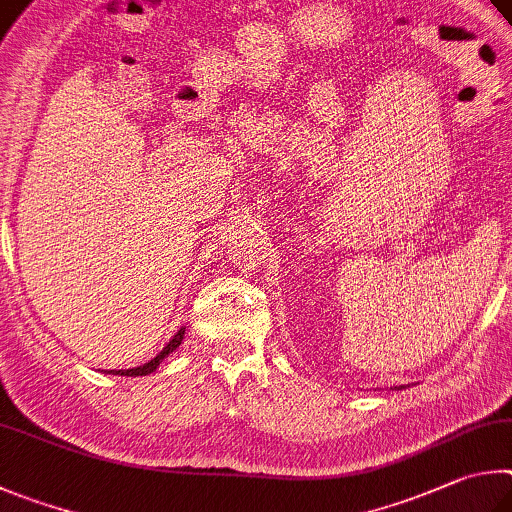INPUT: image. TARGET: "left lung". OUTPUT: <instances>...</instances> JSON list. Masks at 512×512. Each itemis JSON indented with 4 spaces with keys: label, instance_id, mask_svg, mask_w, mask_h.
Returning <instances> with one entry per match:
<instances>
[{
    "label": "left lung",
    "instance_id": "left-lung-1",
    "mask_svg": "<svg viewBox=\"0 0 512 512\" xmlns=\"http://www.w3.org/2000/svg\"><path fill=\"white\" fill-rule=\"evenodd\" d=\"M393 389H405V387H393Z\"/></svg>",
    "mask_w": 512,
    "mask_h": 512
}]
</instances>
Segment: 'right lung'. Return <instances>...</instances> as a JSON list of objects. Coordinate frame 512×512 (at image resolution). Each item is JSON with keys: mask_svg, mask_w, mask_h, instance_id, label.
Masks as SVG:
<instances>
[{"mask_svg": "<svg viewBox=\"0 0 512 512\" xmlns=\"http://www.w3.org/2000/svg\"><path fill=\"white\" fill-rule=\"evenodd\" d=\"M182 339H184V328H179L177 333H175V337L170 339V342L164 346V351H161L157 357H152L150 362L141 364V366H134V369H128V371H110V373L112 375H130V378H137V375H150L152 371H157V366L161 364V360H164V357H168L170 353L175 351V348H179V344H182Z\"/></svg>", "mask_w": 512, "mask_h": 512, "instance_id": "obj_1", "label": "right lung"}]
</instances>
